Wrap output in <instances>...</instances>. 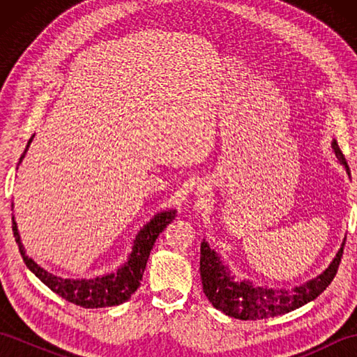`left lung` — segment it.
I'll return each mask as SVG.
<instances>
[{"label":"left lung","instance_id":"left-lung-1","mask_svg":"<svg viewBox=\"0 0 357 357\" xmlns=\"http://www.w3.org/2000/svg\"><path fill=\"white\" fill-rule=\"evenodd\" d=\"M331 149L339 162L344 164L347 173L350 174V167H348L336 139H333ZM344 245L345 242H342V247H340L336 257L322 275L290 290V288L259 287L250 282V280L238 282V280H234V276L230 275L229 267L221 261V256H218L215 250H211L204 239L201 244L199 261L204 293L211 302V305L216 310H221L227 316L234 317V319L259 321L290 313L293 310L305 305L307 302L316 299L331 284L339 268Z\"/></svg>","mask_w":357,"mask_h":357}]
</instances>
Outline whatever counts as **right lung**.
Here are the masks:
<instances>
[{
    "mask_svg": "<svg viewBox=\"0 0 357 357\" xmlns=\"http://www.w3.org/2000/svg\"><path fill=\"white\" fill-rule=\"evenodd\" d=\"M32 139L33 136L29 139L24 151H22L20 164L22 161V158L26 156ZM174 216H176V210H165L161 211V213H158L155 218H151L150 222L144 225L141 231L136 234L132 253L128 256V259L123 267H119L115 273H110V275L98 276L95 279H63L52 275L49 271H45L35 261H32V257H29L26 255V250L21 244L18 227L13 216L12 230L15 241H17L18 244L20 253L22 256V261L27 265V268L32 271L43 284L47 285L53 293L59 294L61 298L72 302L75 305L84 308H102L119 305L130 299V296L136 291V288L141 284L150 252L155 245L159 233L164 231L165 227L173 221Z\"/></svg>",
    "mask_w": 357,
    "mask_h": 357,
    "instance_id": "add662e5",
    "label": "right lung"
}]
</instances>
